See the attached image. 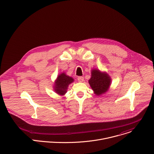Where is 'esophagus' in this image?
Returning a JSON list of instances; mask_svg holds the SVG:
<instances>
[{
	"mask_svg": "<svg viewBox=\"0 0 154 154\" xmlns=\"http://www.w3.org/2000/svg\"><path fill=\"white\" fill-rule=\"evenodd\" d=\"M78 81H79V82H82L84 81V77H82V76H79V77L78 78Z\"/></svg>",
	"mask_w": 154,
	"mask_h": 154,
	"instance_id": "esophagus-1",
	"label": "esophagus"
}]
</instances>
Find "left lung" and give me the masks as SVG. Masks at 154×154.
Returning a JSON list of instances; mask_svg holds the SVG:
<instances>
[{
	"instance_id": "left-lung-1",
	"label": "left lung",
	"mask_w": 154,
	"mask_h": 154,
	"mask_svg": "<svg viewBox=\"0 0 154 154\" xmlns=\"http://www.w3.org/2000/svg\"><path fill=\"white\" fill-rule=\"evenodd\" d=\"M88 83L94 93L96 96H100L108 91L111 84V78L106 72L93 69Z\"/></svg>"
}]
</instances>
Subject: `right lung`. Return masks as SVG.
I'll return each instance as SVG.
<instances>
[{"label": "right lung", "mask_w": 154, "mask_h": 154, "mask_svg": "<svg viewBox=\"0 0 154 154\" xmlns=\"http://www.w3.org/2000/svg\"><path fill=\"white\" fill-rule=\"evenodd\" d=\"M74 82V79L64 72L59 74L54 82V90L60 96H64L67 91L69 85Z\"/></svg>", "instance_id": "right-lung-1"}]
</instances>
